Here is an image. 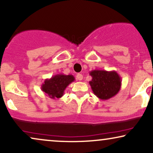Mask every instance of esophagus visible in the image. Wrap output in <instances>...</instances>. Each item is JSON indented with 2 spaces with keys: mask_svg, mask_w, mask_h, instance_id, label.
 <instances>
[{
  "mask_svg": "<svg viewBox=\"0 0 153 153\" xmlns=\"http://www.w3.org/2000/svg\"><path fill=\"white\" fill-rule=\"evenodd\" d=\"M76 79L79 81H81L83 79V75L81 74H76Z\"/></svg>",
  "mask_w": 153,
  "mask_h": 153,
  "instance_id": "34e87169",
  "label": "esophagus"
}]
</instances>
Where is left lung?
<instances>
[{
	"instance_id": "obj_1",
	"label": "left lung",
	"mask_w": 153,
	"mask_h": 153,
	"mask_svg": "<svg viewBox=\"0 0 153 153\" xmlns=\"http://www.w3.org/2000/svg\"><path fill=\"white\" fill-rule=\"evenodd\" d=\"M89 84L94 94L100 100H108L118 94L122 86L121 77L116 71L93 70Z\"/></svg>"
}]
</instances>
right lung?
<instances>
[{
  "mask_svg": "<svg viewBox=\"0 0 153 153\" xmlns=\"http://www.w3.org/2000/svg\"><path fill=\"white\" fill-rule=\"evenodd\" d=\"M75 80L72 74H56L51 79H46L41 85V90L49 98L59 99L64 95L65 90L69 84Z\"/></svg>",
  "mask_w": 153,
  "mask_h": 153,
  "instance_id": "add662e5",
  "label": "right lung"
}]
</instances>
